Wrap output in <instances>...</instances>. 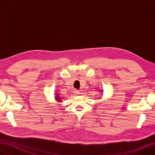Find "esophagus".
<instances>
[{
	"instance_id": "esophagus-1",
	"label": "esophagus",
	"mask_w": 155,
	"mask_h": 155,
	"mask_svg": "<svg viewBox=\"0 0 155 155\" xmlns=\"http://www.w3.org/2000/svg\"><path fill=\"white\" fill-rule=\"evenodd\" d=\"M74 93L76 95H78V94H79V91L77 90V89H74Z\"/></svg>"
}]
</instances>
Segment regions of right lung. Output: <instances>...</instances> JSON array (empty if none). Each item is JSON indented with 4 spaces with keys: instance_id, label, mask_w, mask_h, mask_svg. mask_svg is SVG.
Listing matches in <instances>:
<instances>
[{
    "instance_id": "right-lung-1",
    "label": "right lung",
    "mask_w": 155,
    "mask_h": 155,
    "mask_svg": "<svg viewBox=\"0 0 155 155\" xmlns=\"http://www.w3.org/2000/svg\"><path fill=\"white\" fill-rule=\"evenodd\" d=\"M56 99L58 100V101H61V98H59V96H57V97H56Z\"/></svg>"
}]
</instances>
